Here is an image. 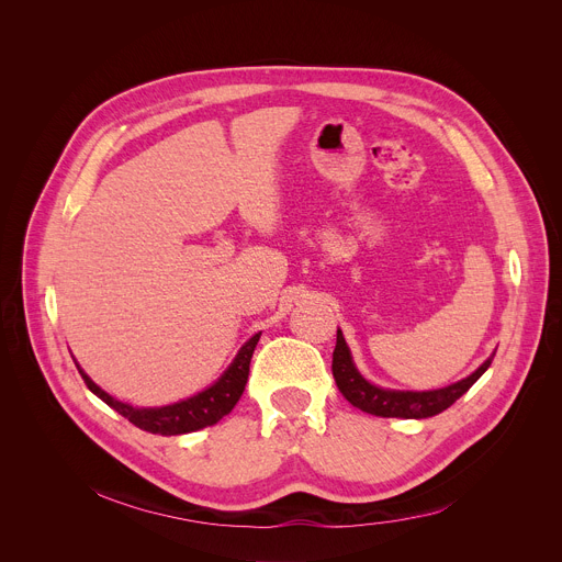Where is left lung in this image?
<instances>
[{"instance_id": "obj_1", "label": "left lung", "mask_w": 562, "mask_h": 562, "mask_svg": "<svg viewBox=\"0 0 562 562\" xmlns=\"http://www.w3.org/2000/svg\"><path fill=\"white\" fill-rule=\"evenodd\" d=\"M495 357V355H493ZM493 357L485 359L470 378L450 384L445 389L436 391H391L370 384L368 380L361 378V372L357 370L350 348L344 339V331L336 329V348L331 355V375L336 386L344 393V397L366 411L370 416H382V418H431L447 406H452L463 393L470 391V386L483 375L488 366L493 363Z\"/></svg>"}]
</instances>
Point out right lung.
I'll list each match as a JSON object with an SVG mask.
<instances>
[{
	"label": "right lung",
	"instance_id": "1",
	"mask_svg": "<svg viewBox=\"0 0 562 562\" xmlns=\"http://www.w3.org/2000/svg\"><path fill=\"white\" fill-rule=\"evenodd\" d=\"M259 336H261V331L250 336V339L241 346L235 361L228 366V370L223 372V375L210 389L201 391L194 397H187V400H180V402L167 404V406L146 408V406H133V404L120 402L112 395H108L105 391H101L79 366L77 368L81 372L83 382L88 384V389L97 397H101L108 406L115 408L117 414L128 418V423H133L135 427L144 429V431H151V434L178 436V434H190V431H199L203 427L216 425L223 416L231 414L246 389L250 359H252Z\"/></svg>",
	"mask_w": 562,
	"mask_h": 562
}]
</instances>
